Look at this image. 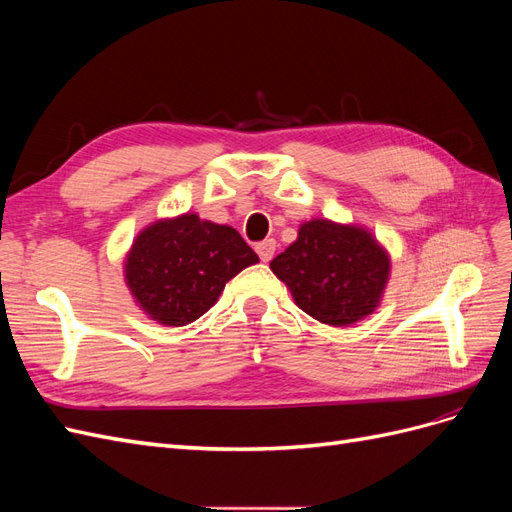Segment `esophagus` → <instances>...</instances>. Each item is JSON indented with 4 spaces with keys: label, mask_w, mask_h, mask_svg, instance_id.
Instances as JSON below:
<instances>
[{
    "label": "esophagus",
    "mask_w": 512,
    "mask_h": 512,
    "mask_svg": "<svg viewBox=\"0 0 512 512\" xmlns=\"http://www.w3.org/2000/svg\"><path fill=\"white\" fill-rule=\"evenodd\" d=\"M256 252H258V256H260L262 262H269V260L273 258V254H275V241H273V239L260 241V243L256 245Z\"/></svg>",
    "instance_id": "esophagus-1"
}]
</instances>
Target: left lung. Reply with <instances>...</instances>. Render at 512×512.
Wrapping results in <instances>:
<instances>
[{"label":"left lung","mask_w":512,"mask_h":512,"mask_svg":"<svg viewBox=\"0 0 512 512\" xmlns=\"http://www.w3.org/2000/svg\"><path fill=\"white\" fill-rule=\"evenodd\" d=\"M271 271L305 314L331 327H350L380 305L391 258L363 226L309 220L297 241L271 260Z\"/></svg>","instance_id":"1"}]
</instances>
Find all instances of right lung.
<instances>
[{
    "label": "right lung",
    "mask_w": 512,
    "mask_h": 512,
    "mask_svg": "<svg viewBox=\"0 0 512 512\" xmlns=\"http://www.w3.org/2000/svg\"><path fill=\"white\" fill-rule=\"evenodd\" d=\"M256 262L235 228L183 213L138 232L123 269L134 301L151 320L185 327L209 312L228 280Z\"/></svg>",
    "instance_id": "right-lung-1"
}]
</instances>
